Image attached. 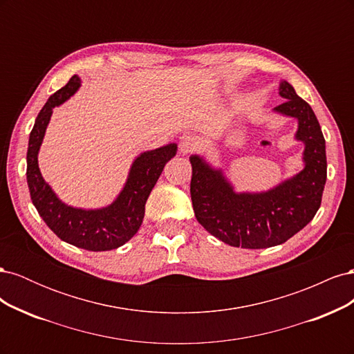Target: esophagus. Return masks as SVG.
I'll return each mask as SVG.
<instances>
[{"instance_id": "esophagus-1", "label": "esophagus", "mask_w": 354, "mask_h": 354, "mask_svg": "<svg viewBox=\"0 0 354 354\" xmlns=\"http://www.w3.org/2000/svg\"><path fill=\"white\" fill-rule=\"evenodd\" d=\"M196 146H198V142H196L195 137L185 136L183 138H181V142H180V153L189 155V153H192V152L195 151Z\"/></svg>"}]
</instances>
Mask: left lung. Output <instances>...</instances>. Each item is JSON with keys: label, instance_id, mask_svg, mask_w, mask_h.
I'll return each mask as SVG.
<instances>
[{"label": "left lung", "instance_id": "obj_1", "mask_svg": "<svg viewBox=\"0 0 354 354\" xmlns=\"http://www.w3.org/2000/svg\"><path fill=\"white\" fill-rule=\"evenodd\" d=\"M283 103L274 111L298 120L295 138L304 143V169L261 194H236L223 176L192 155L190 196L196 220L212 236L248 250L281 245L313 220L326 183L325 138L310 104L294 87L279 85Z\"/></svg>", "mask_w": 354, "mask_h": 354}]
</instances>
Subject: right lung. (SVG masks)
Instances as JSON below:
<instances>
[{
    "label": "right lung",
    "instance_id": "right-lung-1",
    "mask_svg": "<svg viewBox=\"0 0 354 354\" xmlns=\"http://www.w3.org/2000/svg\"><path fill=\"white\" fill-rule=\"evenodd\" d=\"M80 78L73 75L38 113L29 136L26 155L28 187L32 203L57 238L87 251H111L130 241L140 229L146 201L165 164L177 153V145L171 143L138 156L131 165L122 192L111 205L100 209H82L63 203L41 176L38 151L53 108L66 102L80 88Z\"/></svg>",
    "mask_w": 354,
    "mask_h": 354
}]
</instances>
